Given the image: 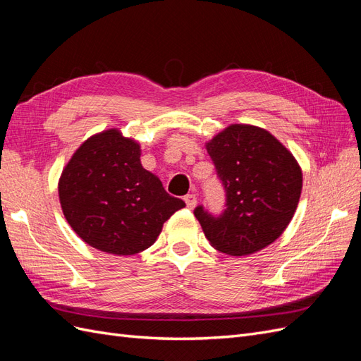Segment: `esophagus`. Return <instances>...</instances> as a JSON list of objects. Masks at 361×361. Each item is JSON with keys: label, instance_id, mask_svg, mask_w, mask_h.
Wrapping results in <instances>:
<instances>
[{"label": "esophagus", "instance_id": "esophagus-1", "mask_svg": "<svg viewBox=\"0 0 361 361\" xmlns=\"http://www.w3.org/2000/svg\"><path fill=\"white\" fill-rule=\"evenodd\" d=\"M183 200H185V203H187V207H190V209H192L195 203H197V197H195V194H187L183 197Z\"/></svg>", "mask_w": 361, "mask_h": 361}]
</instances>
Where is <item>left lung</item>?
<instances>
[{
    "label": "left lung",
    "mask_w": 361,
    "mask_h": 361,
    "mask_svg": "<svg viewBox=\"0 0 361 361\" xmlns=\"http://www.w3.org/2000/svg\"><path fill=\"white\" fill-rule=\"evenodd\" d=\"M226 203L221 214L194 209L214 248L245 256L265 248L290 223L301 195L302 173L290 152L268 130L232 125L206 145Z\"/></svg>",
    "instance_id": "8db88e82"
}]
</instances>
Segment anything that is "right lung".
<instances>
[{
    "instance_id": "right-lung-1",
    "label": "right lung",
    "mask_w": 361,
    "mask_h": 361,
    "mask_svg": "<svg viewBox=\"0 0 361 361\" xmlns=\"http://www.w3.org/2000/svg\"><path fill=\"white\" fill-rule=\"evenodd\" d=\"M68 223L84 243L129 256L157 241L162 224L185 203L164 190L140 162V146L117 129L90 137L59 182Z\"/></svg>"
}]
</instances>
